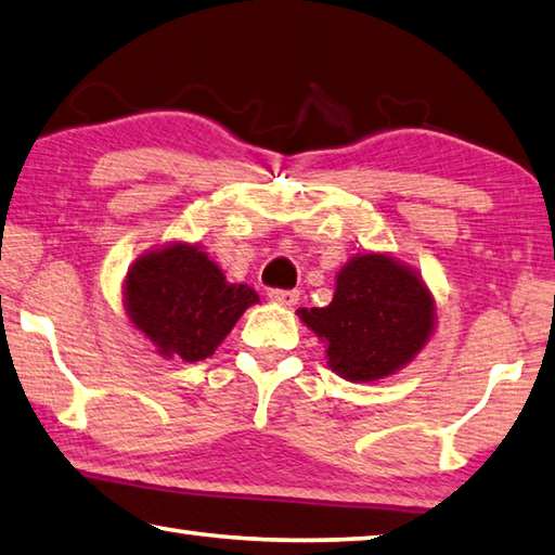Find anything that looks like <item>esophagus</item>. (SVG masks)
Returning <instances> with one entry per match:
<instances>
[{
  "mask_svg": "<svg viewBox=\"0 0 555 555\" xmlns=\"http://www.w3.org/2000/svg\"><path fill=\"white\" fill-rule=\"evenodd\" d=\"M268 297H270V302H275L280 307H295L299 299V293H295V289L293 293H289V289H270Z\"/></svg>",
  "mask_w": 555,
  "mask_h": 555,
  "instance_id": "34e87169",
  "label": "esophagus"
}]
</instances>
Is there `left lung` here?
Instances as JSON below:
<instances>
[{
  "label": "left lung",
  "mask_w": 555,
  "mask_h": 555,
  "mask_svg": "<svg viewBox=\"0 0 555 555\" xmlns=\"http://www.w3.org/2000/svg\"><path fill=\"white\" fill-rule=\"evenodd\" d=\"M326 346V365L348 383H377L410 365L436 332V302L422 272L390 253L365 250L336 272L326 307L297 309Z\"/></svg>",
  "instance_id": "1"
}]
</instances>
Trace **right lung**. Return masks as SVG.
<instances>
[{
    "mask_svg": "<svg viewBox=\"0 0 555 555\" xmlns=\"http://www.w3.org/2000/svg\"><path fill=\"white\" fill-rule=\"evenodd\" d=\"M126 319L163 358L197 363L217 351L256 289L229 283L199 243L170 241L141 253L121 283Z\"/></svg>",
    "mask_w": 555,
    "mask_h": 555,
    "instance_id": "right-lung-1",
    "label": "right lung"
}]
</instances>
